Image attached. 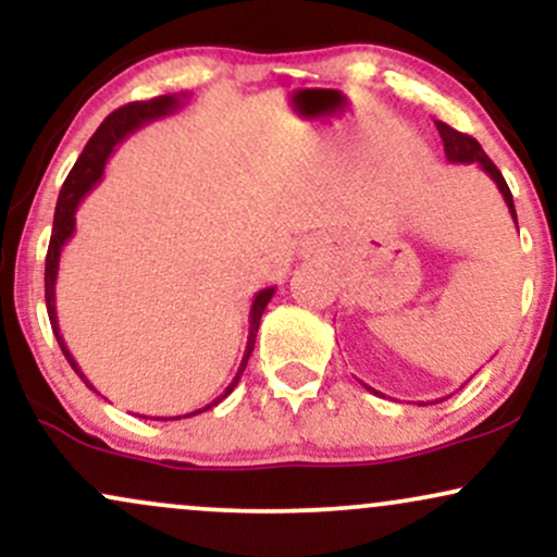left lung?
<instances>
[{
	"mask_svg": "<svg viewBox=\"0 0 557 557\" xmlns=\"http://www.w3.org/2000/svg\"><path fill=\"white\" fill-rule=\"evenodd\" d=\"M437 131H440V138H443V144H445L447 162H453V164H474L476 162L479 168L487 172L492 181H495L497 190H500V194H503L505 203H508V212H510V216H513L516 227H519V220H516L513 196H510L508 183H505V177L500 175V170H497L495 164H492V159L484 154V149H482V146H479V140L471 138V136H466V133L453 131V127L445 125V123H437ZM361 385H363V382H361ZM363 387L372 389L369 385H363ZM372 393L380 395V393H376V389H372Z\"/></svg>",
	"mask_w": 557,
	"mask_h": 557,
	"instance_id": "1",
	"label": "left lung"
}]
</instances>
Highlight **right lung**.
<instances>
[{
    "instance_id": "right-lung-1",
    "label": "right lung",
    "mask_w": 557,
    "mask_h": 557,
    "mask_svg": "<svg viewBox=\"0 0 557 557\" xmlns=\"http://www.w3.org/2000/svg\"><path fill=\"white\" fill-rule=\"evenodd\" d=\"M183 99H188V94H168V96H157V99H149V101H133V104H125V107H120V110H114L110 117H107L104 123L99 125V131L94 133L91 140H88V144H86V149H83V154L78 157V162H75V168L70 170L65 185H62L60 198H57L52 240H49V251H47V272H44V298H47L49 322H52L54 337H57V343H60L62 354H65V359H67L70 367L75 369V374H78L81 380L86 382V387H91V389H96V387L86 380V374L81 372L78 361H75L73 354H70V350H67L65 337L60 335V322H57L54 285H57V272H60V253H62V248H65V243L73 238V233H75V212H78V203L83 201V196H86L88 190H91L94 185L101 181V175H104V164H107V159H110V154L114 151V146L123 144V140L131 136V133H136L138 127L149 125L151 120L168 117V114L181 110ZM272 296H274V287H264V290H259L257 296H253L251 314H248V343H246V350H243V361H240V367H238V374L233 376V382H230V385L225 387V393H222L220 398H214L212 403H207V406H203V408H196L194 413H185V417H157V419L168 421V419L196 417V413L209 411V408L216 406V403H220V400H225L227 395L233 393L235 385H238V382H240L243 369H246L248 356H251L253 343H257V332H259L261 314H264L267 304H270ZM140 419H146V417H140Z\"/></svg>"
}]
</instances>
